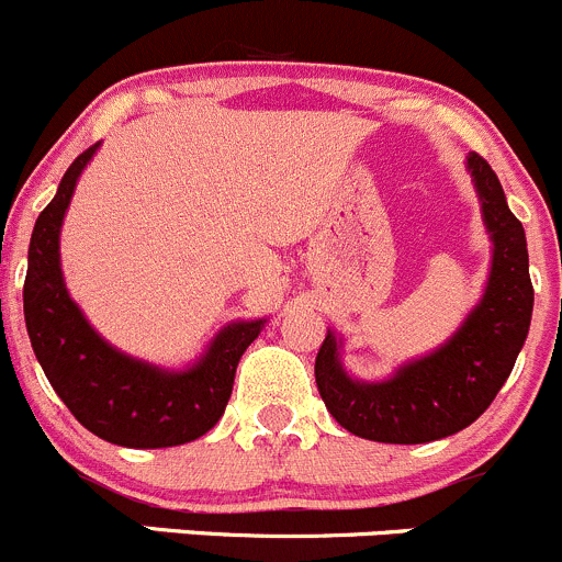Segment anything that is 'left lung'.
<instances>
[{
    "label": "left lung",
    "instance_id": "obj_1",
    "mask_svg": "<svg viewBox=\"0 0 562 562\" xmlns=\"http://www.w3.org/2000/svg\"><path fill=\"white\" fill-rule=\"evenodd\" d=\"M467 170L491 237L483 297L461 328L436 350L400 364L386 381H358L341 364V336L328 330L314 361L319 397L358 438L383 445H425L472 425L510 375L532 319V281L525 228L480 154Z\"/></svg>",
    "mask_w": 562,
    "mask_h": 562
}]
</instances>
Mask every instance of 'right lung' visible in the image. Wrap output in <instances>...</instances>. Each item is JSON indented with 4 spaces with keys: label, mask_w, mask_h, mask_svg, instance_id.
<instances>
[{
    "label": "right lung",
    "mask_w": 562,
    "mask_h": 562,
    "mask_svg": "<svg viewBox=\"0 0 562 562\" xmlns=\"http://www.w3.org/2000/svg\"><path fill=\"white\" fill-rule=\"evenodd\" d=\"M101 143L79 154L30 239L24 319L37 364L79 425L132 450L195 441L217 425L232 397L234 372L267 319L223 325L195 364L184 370L148 364L112 347L71 301L60 267V228L77 181Z\"/></svg>",
    "instance_id": "right-lung-1"
}]
</instances>
